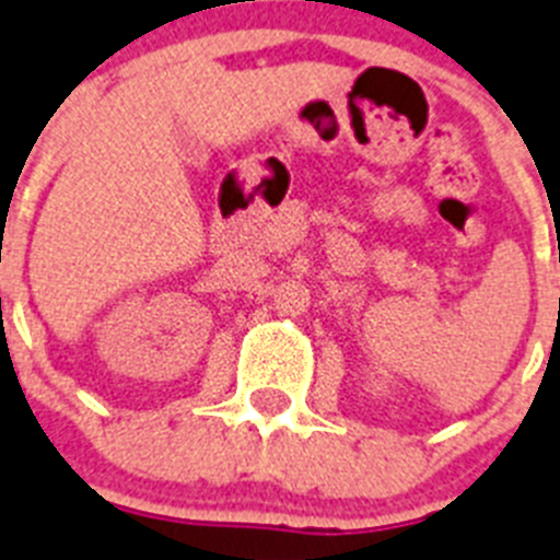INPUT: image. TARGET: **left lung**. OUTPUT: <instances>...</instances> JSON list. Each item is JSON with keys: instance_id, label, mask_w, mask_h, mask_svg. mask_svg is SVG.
I'll list each match as a JSON object with an SVG mask.
<instances>
[{"instance_id": "obj_1", "label": "left lung", "mask_w": 560, "mask_h": 560, "mask_svg": "<svg viewBox=\"0 0 560 560\" xmlns=\"http://www.w3.org/2000/svg\"><path fill=\"white\" fill-rule=\"evenodd\" d=\"M558 258H560V253H558Z\"/></svg>"}]
</instances>
